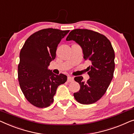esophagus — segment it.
I'll return each mask as SVG.
<instances>
[{"mask_svg": "<svg viewBox=\"0 0 134 134\" xmlns=\"http://www.w3.org/2000/svg\"><path fill=\"white\" fill-rule=\"evenodd\" d=\"M73 81H74V78H73V77L69 76L67 78V81L68 82H73Z\"/></svg>", "mask_w": 134, "mask_h": 134, "instance_id": "obj_1", "label": "esophagus"}]
</instances>
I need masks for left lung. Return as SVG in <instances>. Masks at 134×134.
Listing matches in <instances>:
<instances>
[{
  "mask_svg": "<svg viewBox=\"0 0 134 134\" xmlns=\"http://www.w3.org/2000/svg\"><path fill=\"white\" fill-rule=\"evenodd\" d=\"M67 41H75L82 49L84 59L91 62L88 67L90 78L76 76L75 81L80 85L79 92L73 95L82 104H93L106 92L114 76L115 52L110 41L102 34L87 29H75L70 32Z\"/></svg>",
  "mask_w": 134,
  "mask_h": 134,
  "instance_id": "1",
  "label": "left lung"
}]
</instances>
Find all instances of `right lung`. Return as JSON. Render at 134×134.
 <instances>
[{"mask_svg": "<svg viewBox=\"0 0 134 134\" xmlns=\"http://www.w3.org/2000/svg\"><path fill=\"white\" fill-rule=\"evenodd\" d=\"M69 32L51 28L41 30L30 36L21 48L19 82L25 98L36 107L50 106L58 87L67 81L66 75L54 74L47 67L56 57L60 41Z\"/></svg>", "mask_w": 134, "mask_h": 134, "instance_id": "1", "label": "right lung"}]
</instances>
